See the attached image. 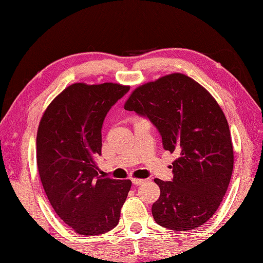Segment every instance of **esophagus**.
<instances>
[{"instance_id": "34e87169", "label": "esophagus", "mask_w": 263, "mask_h": 263, "mask_svg": "<svg viewBox=\"0 0 263 263\" xmlns=\"http://www.w3.org/2000/svg\"><path fill=\"white\" fill-rule=\"evenodd\" d=\"M132 180V184L133 185H141V184H144L145 183V179H139V178H132L131 179Z\"/></svg>"}]
</instances>
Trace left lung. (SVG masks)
I'll return each mask as SVG.
<instances>
[{
    "instance_id": "obj_1",
    "label": "left lung",
    "mask_w": 263,
    "mask_h": 263,
    "mask_svg": "<svg viewBox=\"0 0 263 263\" xmlns=\"http://www.w3.org/2000/svg\"><path fill=\"white\" fill-rule=\"evenodd\" d=\"M124 109L149 119L164 149L178 155L173 180L155 179V222L175 231L202 226L221 204L233 169L230 128L216 100L192 78L171 73L137 87Z\"/></svg>"
}]
</instances>
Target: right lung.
Masks as SVG:
<instances>
[{"label": "right lung", "mask_w": 263, "mask_h": 263, "mask_svg": "<svg viewBox=\"0 0 263 263\" xmlns=\"http://www.w3.org/2000/svg\"><path fill=\"white\" fill-rule=\"evenodd\" d=\"M130 86L76 83L57 95L41 117L36 135V164L51 207L84 236L115 228L131 180L98 173L102 124Z\"/></svg>", "instance_id": "obj_1"}]
</instances>
